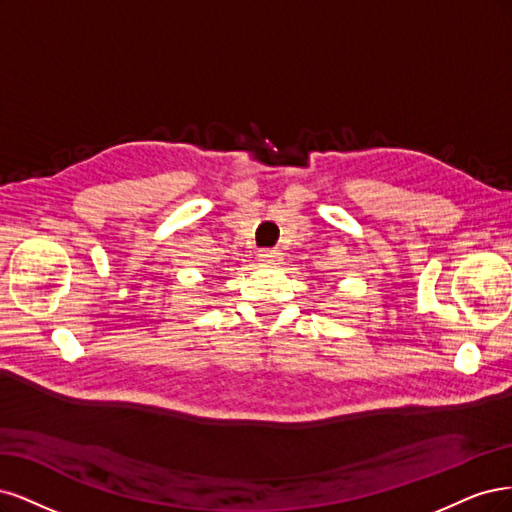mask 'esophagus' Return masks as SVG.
<instances>
[{"label": "esophagus", "instance_id": "obj_1", "mask_svg": "<svg viewBox=\"0 0 512 512\" xmlns=\"http://www.w3.org/2000/svg\"><path fill=\"white\" fill-rule=\"evenodd\" d=\"M259 261H266V263H274V261H280V253L274 251V249H263L259 251Z\"/></svg>", "mask_w": 512, "mask_h": 512}]
</instances>
